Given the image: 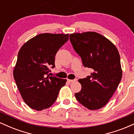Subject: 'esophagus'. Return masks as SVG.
Returning <instances> with one entry per match:
<instances>
[{
	"label": "esophagus",
	"instance_id": "obj_1",
	"mask_svg": "<svg viewBox=\"0 0 134 134\" xmlns=\"http://www.w3.org/2000/svg\"><path fill=\"white\" fill-rule=\"evenodd\" d=\"M77 79H67V81H68L69 82H75V81H76Z\"/></svg>",
	"mask_w": 134,
	"mask_h": 134
}]
</instances>
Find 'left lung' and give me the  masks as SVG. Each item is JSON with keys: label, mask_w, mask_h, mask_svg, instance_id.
<instances>
[{"label": "left lung", "mask_w": 134, "mask_h": 134, "mask_svg": "<svg viewBox=\"0 0 134 134\" xmlns=\"http://www.w3.org/2000/svg\"><path fill=\"white\" fill-rule=\"evenodd\" d=\"M70 40L84 67L93 70L91 76L79 79L82 88L75 96L89 110L100 109L113 96L122 77L117 48L96 32L70 34Z\"/></svg>", "instance_id": "left-lung-1"}]
</instances>
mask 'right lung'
<instances>
[{
	"mask_svg": "<svg viewBox=\"0 0 134 134\" xmlns=\"http://www.w3.org/2000/svg\"><path fill=\"white\" fill-rule=\"evenodd\" d=\"M69 40V34L42 33L26 42L20 48L13 70L17 87L25 103L37 111L55 103L67 80L50 76L55 67V57Z\"/></svg>",
	"mask_w": 134,
	"mask_h": 134,
	"instance_id": "add662e5",
	"label": "right lung"
}]
</instances>
